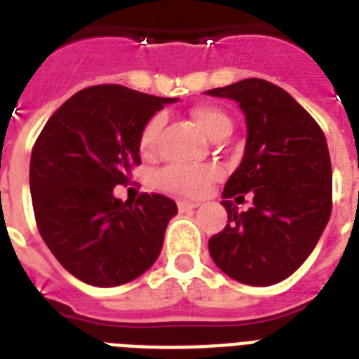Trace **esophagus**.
<instances>
[{
	"mask_svg": "<svg viewBox=\"0 0 359 359\" xmlns=\"http://www.w3.org/2000/svg\"><path fill=\"white\" fill-rule=\"evenodd\" d=\"M179 210L180 212H188V210H194V208L199 207V203H194V201H179Z\"/></svg>",
	"mask_w": 359,
	"mask_h": 359,
	"instance_id": "34e87169",
	"label": "esophagus"
}]
</instances>
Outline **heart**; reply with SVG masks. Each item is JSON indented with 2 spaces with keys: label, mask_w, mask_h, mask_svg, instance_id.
Here are the masks:
<instances>
[{
  "label": "heart",
  "mask_w": 359,
  "mask_h": 359,
  "mask_svg": "<svg viewBox=\"0 0 359 359\" xmlns=\"http://www.w3.org/2000/svg\"><path fill=\"white\" fill-rule=\"evenodd\" d=\"M191 119L197 124V128L201 130L203 134L207 135L208 140H212L219 132L224 130H231V119L216 106H196L190 111ZM162 126V119L160 117H152L151 121H147V124L141 130L140 135V149L141 152L154 151L156 145L158 132ZM216 169L212 168H186V165H169L168 169H163L160 177H158V184L162 186L165 191L177 194V196L196 197L201 196L203 191L207 190L208 184L216 179Z\"/></svg>",
  "instance_id": "heart-1"
}]
</instances>
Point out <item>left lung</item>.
<instances>
[{"instance_id":"left-lung-1","label":"left lung","mask_w":359,"mask_h":359,"mask_svg":"<svg viewBox=\"0 0 359 359\" xmlns=\"http://www.w3.org/2000/svg\"><path fill=\"white\" fill-rule=\"evenodd\" d=\"M205 95L235 100L248 126L242 162L222 194L227 225L208 240L210 257L240 283H279L311 255L328 225L332 162L326 137L311 115L270 81L248 78ZM245 193L252 207L238 213L236 205Z\"/></svg>"}]
</instances>
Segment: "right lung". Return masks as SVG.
I'll return each instance as SVG.
<instances>
[{
	"instance_id": "right-lung-1",
	"label": "right lung",
	"mask_w": 359,
	"mask_h": 359,
	"mask_svg": "<svg viewBox=\"0 0 359 359\" xmlns=\"http://www.w3.org/2000/svg\"><path fill=\"white\" fill-rule=\"evenodd\" d=\"M123 86H95L48 119L31 152L29 190L39 233L74 278L117 287L140 278L160 255L173 199L114 196L140 160V135L165 104Z\"/></svg>"
}]
</instances>
